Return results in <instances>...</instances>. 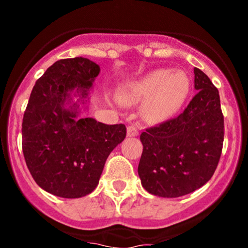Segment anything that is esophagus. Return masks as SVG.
I'll return each mask as SVG.
<instances>
[{
	"instance_id": "1",
	"label": "esophagus",
	"mask_w": 248,
	"mask_h": 248,
	"mask_svg": "<svg viewBox=\"0 0 248 248\" xmlns=\"http://www.w3.org/2000/svg\"><path fill=\"white\" fill-rule=\"evenodd\" d=\"M139 134V128L137 124H129L127 127V136L128 137H137Z\"/></svg>"
}]
</instances>
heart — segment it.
Instances as JSON below:
<instances>
[{
  "label": "heart",
  "instance_id": "heart-1",
  "mask_svg": "<svg viewBox=\"0 0 248 248\" xmlns=\"http://www.w3.org/2000/svg\"><path fill=\"white\" fill-rule=\"evenodd\" d=\"M188 90L189 81L185 73L156 69L121 87L117 98L127 106L147 99L144 115L149 120L157 121L179 108L186 98Z\"/></svg>",
  "mask_w": 248,
  "mask_h": 248
}]
</instances>
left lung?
<instances>
[{
	"label": "left lung",
	"instance_id": "left-lung-1",
	"mask_svg": "<svg viewBox=\"0 0 248 248\" xmlns=\"http://www.w3.org/2000/svg\"><path fill=\"white\" fill-rule=\"evenodd\" d=\"M198 92L181 114L140 134L142 154L138 166L149 193L177 198L204 186L216 170L224 139V117L217 87L194 68Z\"/></svg>",
	"mask_w": 248,
	"mask_h": 248
}]
</instances>
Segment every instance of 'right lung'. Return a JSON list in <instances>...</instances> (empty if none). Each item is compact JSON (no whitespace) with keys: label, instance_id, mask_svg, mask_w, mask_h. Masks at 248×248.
<instances>
[{"label":"right lung","instance_id":"obj_1","mask_svg":"<svg viewBox=\"0 0 248 248\" xmlns=\"http://www.w3.org/2000/svg\"><path fill=\"white\" fill-rule=\"evenodd\" d=\"M99 66L84 57L55 62L34 84L22 119V152L39 187L62 198H80L97 187L110 152L126 138V126L78 119L72 91L84 102Z\"/></svg>","mask_w":248,"mask_h":248}]
</instances>
